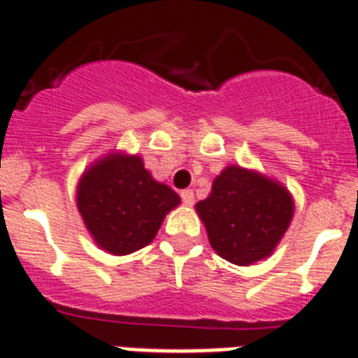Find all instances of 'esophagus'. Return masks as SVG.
I'll list each match as a JSON object with an SVG mask.
<instances>
[{
    "label": "esophagus",
    "instance_id": "obj_1",
    "mask_svg": "<svg viewBox=\"0 0 358 358\" xmlns=\"http://www.w3.org/2000/svg\"><path fill=\"white\" fill-rule=\"evenodd\" d=\"M181 199H182V202H185L186 206H192V204L195 202V195H194V192H192V189H182Z\"/></svg>",
    "mask_w": 358,
    "mask_h": 358
}]
</instances>
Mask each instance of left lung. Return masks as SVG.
<instances>
[{
    "mask_svg": "<svg viewBox=\"0 0 358 358\" xmlns=\"http://www.w3.org/2000/svg\"><path fill=\"white\" fill-rule=\"evenodd\" d=\"M195 211L213 251L243 267L273 255L292 222L294 199L276 179L229 164Z\"/></svg>",
    "mask_w": 358,
    "mask_h": 358,
    "instance_id": "obj_1",
    "label": "left lung"
}]
</instances>
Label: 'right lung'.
Listing matches in <instances>:
<instances>
[{
	"mask_svg": "<svg viewBox=\"0 0 358 358\" xmlns=\"http://www.w3.org/2000/svg\"><path fill=\"white\" fill-rule=\"evenodd\" d=\"M181 197L156 181L138 154L113 150L91 163L77 185V208L98 248L123 256L156 238Z\"/></svg>",
	"mask_w": 358,
	"mask_h": 358,
	"instance_id": "obj_1",
	"label": "right lung"
}]
</instances>
